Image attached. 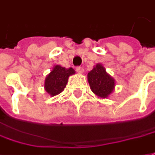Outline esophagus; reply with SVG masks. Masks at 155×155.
Listing matches in <instances>:
<instances>
[{"label": "esophagus", "mask_w": 155, "mask_h": 155, "mask_svg": "<svg viewBox=\"0 0 155 155\" xmlns=\"http://www.w3.org/2000/svg\"><path fill=\"white\" fill-rule=\"evenodd\" d=\"M76 71H77L79 74H82L84 72V68L81 67H77L76 68Z\"/></svg>", "instance_id": "obj_1"}]
</instances>
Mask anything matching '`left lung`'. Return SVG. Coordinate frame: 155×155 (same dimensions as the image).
Returning <instances> with one entry per match:
<instances>
[{
	"instance_id": "obj_1",
	"label": "left lung",
	"mask_w": 155,
	"mask_h": 155,
	"mask_svg": "<svg viewBox=\"0 0 155 155\" xmlns=\"http://www.w3.org/2000/svg\"><path fill=\"white\" fill-rule=\"evenodd\" d=\"M87 81L92 92L98 98L106 99L114 91V78L106 72L101 63H97L88 73Z\"/></svg>"
}]
</instances>
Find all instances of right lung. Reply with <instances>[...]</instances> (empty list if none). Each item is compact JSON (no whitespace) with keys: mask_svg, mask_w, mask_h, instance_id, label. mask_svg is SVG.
Wrapping results in <instances>:
<instances>
[{"mask_svg":"<svg viewBox=\"0 0 155 155\" xmlns=\"http://www.w3.org/2000/svg\"><path fill=\"white\" fill-rule=\"evenodd\" d=\"M75 74L72 68H66L60 65H55L45 80V90L51 97L61 94L66 87L68 80L70 75Z\"/></svg>","mask_w":155,"mask_h":155,"instance_id":"right-lung-1","label":"right lung"}]
</instances>
